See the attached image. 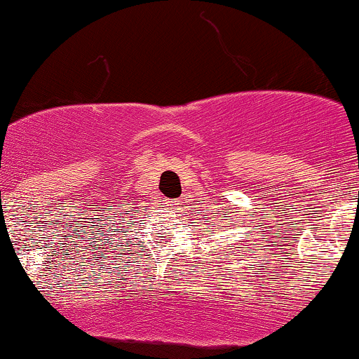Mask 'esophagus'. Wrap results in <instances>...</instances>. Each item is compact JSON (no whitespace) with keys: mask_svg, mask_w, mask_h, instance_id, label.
<instances>
[{"mask_svg":"<svg viewBox=\"0 0 359 359\" xmlns=\"http://www.w3.org/2000/svg\"><path fill=\"white\" fill-rule=\"evenodd\" d=\"M177 208H179V205H177V203H172V205H170V210H173V211H175Z\"/></svg>","mask_w":359,"mask_h":359,"instance_id":"1","label":"esophagus"}]
</instances>
